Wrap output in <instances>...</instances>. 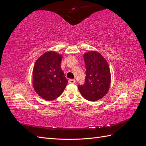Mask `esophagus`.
Instances as JSON below:
<instances>
[{
    "label": "esophagus",
    "mask_w": 146,
    "mask_h": 146,
    "mask_svg": "<svg viewBox=\"0 0 146 146\" xmlns=\"http://www.w3.org/2000/svg\"><path fill=\"white\" fill-rule=\"evenodd\" d=\"M69 83H76V80H75L74 79H69Z\"/></svg>",
    "instance_id": "34e87169"
}]
</instances>
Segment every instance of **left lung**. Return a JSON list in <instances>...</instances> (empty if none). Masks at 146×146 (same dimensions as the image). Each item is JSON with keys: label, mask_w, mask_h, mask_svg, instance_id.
<instances>
[{"label": "left lung", "mask_w": 146, "mask_h": 146, "mask_svg": "<svg viewBox=\"0 0 146 146\" xmlns=\"http://www.w3.org/2000/svg\"><path fill=\"white\" fill-rule=\"evenodd\" d=\"M86 66V79L78 90L85 99L94 102L103 98L110 89L111 77L108 63L97 51L91 50L84 54Z\"/></svg>", "instance_id": "8db88e82"}]
</instances>
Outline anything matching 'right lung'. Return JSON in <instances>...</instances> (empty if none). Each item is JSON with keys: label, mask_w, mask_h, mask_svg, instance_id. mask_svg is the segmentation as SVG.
Listing matches in <instances>:
<instances>
[{"label": "right lung", "mask_w": 146, "mask_h": 146, "mask_svg": "<svg viewBox=\"0 0 146 146\" xmlns=\"http://www.w3.org/2000/svg\"><path fill=\"white\" fill-rule=\"evenodd\" d=\"M62 55L48 51L40 56L33 69V86L37 94L47 101L56 99L63 93L68 80L61 68Z\"/></svg>", "instance_id": "right-lung-1"}]
</instances>
